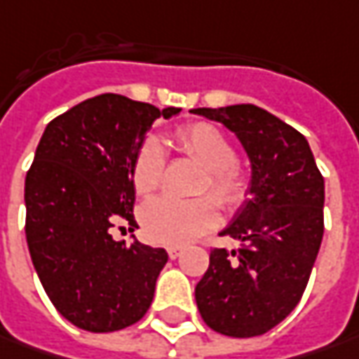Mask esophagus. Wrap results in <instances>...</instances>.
<instances>
[{"label": "esophagus", "mask_w": 359, "mask_h": 359, "mask_svg": "<svg viewBox=\"0 0 359 359\" xmlns=\"http://www.w3.org/2000/svg\"><path fill=\"white\" fill-rule=\"evenodd\" d=\"M167 252H168V258H172V260H175V258H179L180 256L182 248H180V246H168Z\"/></svg>", "instance_id": "esophagus-1"}]
</instances>
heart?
Listing matches in <instances>:
<instances>
[{
  "mask_svg": "<svg viewBox=\"0 0 359 359\" xmlns=\"http://www.w3.org/2000/svg\"><path fill=\"white\" fill-rule=\"evenodd\" d=\"M175 144L182 155L204 167L198 184L201 194H210L224 210H236L248 196L250 179L236 158L234 144L222 130L210 123H191L175 133ZM165 180V155L155 139H147L133 161V184L139 194L155 192ZM212 198L177 201L158 196L142 206L141 222L144 234L153 242L179 246L194 241L218 220Z\"/></svg>",
  "mask_w": 359,
  "mask_h": 359,
  "instance_id": "1",
  "label": "heart"
}]
</instances>
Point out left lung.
I'll return each instance as SVG.
<instances>
[{"label": "left lung", "instance_id": "left-lung-1", "mask_svg": "<svg viewBox=\"0 0 359 359\" xmlns=\"http://www.w3.org/2000/svg\"><path fill=\"white\" fill-rule=\"evenodd\" d=\"M242 142L252 179L222 236L238 250H210L194 288L204 324L230 338L278 326L300 302L324 236V177L302 133L256 105L192 109Z\"/></svg>", "mask_w": 359, "mask_h": 359}]
</instances>
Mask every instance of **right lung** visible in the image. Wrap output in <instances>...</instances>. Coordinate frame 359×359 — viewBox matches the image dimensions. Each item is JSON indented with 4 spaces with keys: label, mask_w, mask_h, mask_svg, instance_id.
<instances>
[{
    "label": "right lung",
    "mask_w": 359,
    "mask_h": 359,
    "mask_svg": "<svg viewBox=\"0 0 359 359\" xmlns=\"http://www.w3.org/2000/svg\"><path fill=\"white\" fill-rule=\"evenodd\" d=\"M179 113L105 93L45 127L25 177V236L49 300L73 326L123 330L153 302L167 250L115 241L111 229L137 226L133 161L156 118Z\"/></svg>",
    "instance_id": "right-lung-1"
}]
</instances>
